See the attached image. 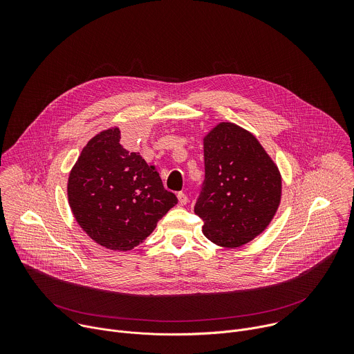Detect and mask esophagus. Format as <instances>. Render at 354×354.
Returning a JSON list of instances; mask_svg holds the SVG:
<instances>
[{
  "instance_id": "esophagus-1",
  "label": "esophagus",
  "mask_w": 354,
  "mask_h": 354,
  "mask_svg": "<svg viewBox=\"0 0 354 354\" xmlns=\"http://www.w3.org/2000/svg\"><path fill=\"white\" fill-rule=\"evenodd\" d=\"M178 200H179V205H180V206H185V205L187 203V196H186V193L179 192V193H178Z\"/></svg>"
}]
</instances>
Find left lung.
I'll return each instance as SVG.
<instances>
[{
  "label": "left lung",
  "mask_w": 354,
  "mask_h": 354,
  "mask_svg": "<svg viewBox=\"0 0 354 354\" xmlns=\"http://www.w3.org/2000/svg\"><path fill=\"white\" fill-rule=\"evenodd\" d=\"M281 198V176L258 138L223 122L205 137V182L194 205L212 242L236 248L262 234Z\"/></svg>",
  "instance_id": "1"
}]
</instances>
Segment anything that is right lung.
Returning a JSON list of instances; mask_svg holds the SVG:
<instances>
[{"instance_id":"1","label":"right lung","mask_w":354,"mask_h":354,"mask_svg":"<svg viewBox=\"0 0 354 354\" xmlns=\"http://www.w3.org/2000/svg\"><path fill=\"white\" fill-rule=\"evenodd\" d=\"M67 193L80 227L113 250L140 245L178 203L156 167L120 144L119 127L88 141L70 172Z\"/></svg>"}]
</instances>
